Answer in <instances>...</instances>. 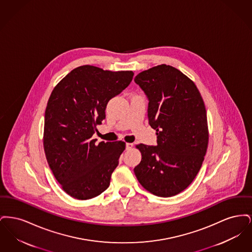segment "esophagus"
I'll return each instance as SVG.
<instances>
[{
    "mask_svg": "<svg viewBox=\"0 0 252 252\" xmlns=\"http://www.w3.org/2000/svg\"><path fill=\"white\" fill-rule=\"evenodd\" d=\"M132 146H133V144L126 143V150H129V149H131Z\"/></svg>",
    "mask_w": 252,
    "mask_h": 252,
    "instance_id": "esophagus-1",
    "label": "esophagus"
}]
</instances>
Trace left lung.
<instances>
[{
    "label": "left lung",
    "instance_id": "8db88e82",
    "mask_svg": "<svg viewBox=\"0 0 252 252\" xmlns=\"http://www.w3.org/2000/svg\"><path fill=\"white\" fill-rule=\"evenodd\" d=\"M134 81L148 98V123L157 145L137 144L134 173L145 190L161 197L184 191L199 172L209 143L207 112L192 80L170 65L140 72Z\"/></svg>",
    "mask_w": 252,
    "mask_h": 252
}]
</instances>
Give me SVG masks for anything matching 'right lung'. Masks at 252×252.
I'll use <instances>...</instances> for the list:
<instances>
[{
	"instance_id": "obj_1",
	"label": "right lung",
	"mask_w": 252,
	"mask_h": 252,
	"mask_svg": "<svg viewBox=\"0 0 252 252\" xmlns=\"http://www.w3.org/2000/svg\"><path fill=\"white\" fill-rule=\"evenodd\" d=\"M132 71L111 72L91 65L73 69L55 87L45 109L43 147L61 188L86 200L104 192L126 148L122 141L96 144V126L108 101L130 84Z\"/></svg>"
}]
</instances>
